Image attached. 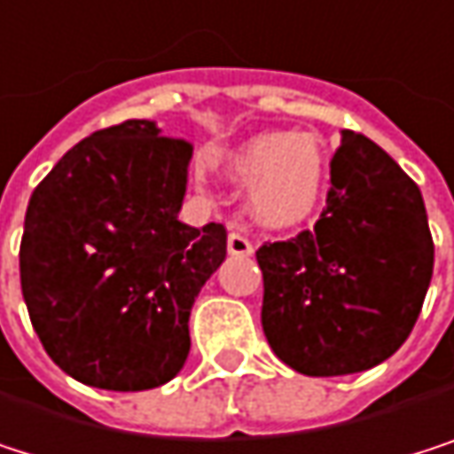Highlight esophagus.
<instances>
[{
	"mask_svg": "<svg viewBox=\"0 0 454 454\" xmlns=\"http://www.w3.org/2000/svg\"><path fill=\"white\" fill-rule=\"evenodd\" d=\"M229 253L237 258H247V255H253V242L242 231H231L229 234Z\"/></svg>",
	"mask_w": 454,
	"mask_h": 454,
	"instance_id": "esophagus-1",
	"label": "esophagus"
}]
</instances>
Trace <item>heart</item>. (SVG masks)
Listing matches in <instances>:
<instances>
[{
  "instance_id": "b5f03b06",
  "label": "heart",
  "mask_w": 454,
  "mask_h": 454,
  "mask_svg": "<svg viewBox=\"0 0 454 454\" xmlns=\"http://www.w3.org/2000/svg\"><path fill=\"white\" fill-rule=\"evenodd\" d=\"M229 169L250 183V209L271 229L303 223L325 185V156L311 135H258L231 156Z\"/></svg>"
}]
</instances>
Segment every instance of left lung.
<instances>
[{
    "instance_id": "1",
    "label": "left lung",
    "mask_w": 454,
    "mask_h": 454,
    "mask_svg": "<svg viewBox=\"0 0 454 454\" xmlns=\"http://www.w3.org/2000/svg\"><path fill=\"white\" fill-rule=\"evenodd\" d=\"M263 333L295 372L335 378L386 362L410 338L434 274L415 180L370 137L343 129L314 229L255 253Z\"/></svg>"
}]
</instances>
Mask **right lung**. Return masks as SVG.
Segmentation results:
<instances>
[{"mask_svg":"<svg viewBox=\"0 0 454 454\" xmlns=\"http://www.w3.org/2000/svg\"><path fill=\"white\" fill-rule=\"evenodd\" d=\"M191 151L127 119L79 140L31 193L23 301L47 356L84 386L145 391L185 364L191 306L225 258L223 223L177 220Z\"/></svg>","mask_w":454,"mask_h":454,"instance_id":"obj_1","label":"right lung"}]
</instances>
